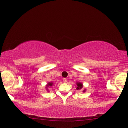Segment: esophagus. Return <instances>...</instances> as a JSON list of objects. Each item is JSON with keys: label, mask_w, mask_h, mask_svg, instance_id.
Segmentation results:
<instances>
[{"label": "esophagus", "mask_w": 128, "mask_h": 128, "mask_svg": "<svg viewBox=\"0 0 128 128\" xmlns=\"http://www.w3.org/2000/svg\"><path fill=\"white\" fill-rule=\"evenodd\" d=\"M63 82H64V83H67V79L66 78H64V79H63Z\"/></svg>", "instance_id": "1"}]
</instances>
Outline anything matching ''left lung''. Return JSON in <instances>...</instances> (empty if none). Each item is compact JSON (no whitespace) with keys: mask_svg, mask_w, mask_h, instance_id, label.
<instances>
[{"mask_svg":"<svg viewBox=\"0 0 128 128\" xmlns=\"http://www.w3.org/2000/svg\"><path fill=\"white\" fill-rule=\"evenodd\" d=\"M76 86H77V87H76V90H82L83 88V84L82 82H76ZM82 92H86V89H84L83 90Z\"/></svg>","mask_w":128,"mask_h":128,"instance_id":"obj_1","label":"left lung"}]
</instances>
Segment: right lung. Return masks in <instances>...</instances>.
Here are the masks:
<instances>
[{
	"instance_id": "add662e5",
	"label": "right lung",
	"mask_w": 128,
	"mask_h": 128,
	"mask_svg": "<svg viewBox=\"0 0 128 128\" xmlns=\"http://www.w3.org/2000/svg\"><path fill=\"white\" fill-rule=\"evenodd\" d=\"M53 85H54V83H53V82H48L47 84V85L46 86L45 88L46 89V90L48 91V92H49V88L51 87Z\"/></svg>"
}]
</instances>
